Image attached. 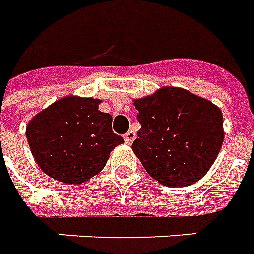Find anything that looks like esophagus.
I'll return each instance as SVG.
<instances>
[{"label":"esophagus","mask_w":254,"mask_h":254,"mask_svg":"<svg viewBox=\"0 0 254 254\" xmlns=\"http://www.w3.org/2000/svg\"><path fill=\"white\" fill-rule=\"evenodd\" d=\"M134 138H136V133L133 132V130H129L127 133H125V136H124V140L127 144H132L134 141Z\"/></svg>","instance_id":"obj_1"}]
</instances>
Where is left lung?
<instances>
[{
  "label": "left lung",
  "instance_id": "8db88e82",
  "mask_svg": "<svg viewBox=\"0 0 254 254\" xmlns=\"http://www.w3.org/2000/svg\"><path fill=\"white\" fill-rule=\"evenodd\" d=\"M137 132L132 149L146 172L161 185L198 182L217 159L223 142L221 110L187 90L164 87L134 101Z\"/></svg>",
  "mask_w": 254,
  "mask_h": 254
}]
</instances>
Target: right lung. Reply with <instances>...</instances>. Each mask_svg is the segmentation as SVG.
<instances>
[{
  "label": "right lung",
  "mask_w": 254,
  "mask_h": 254,
  "mask_svg": "<svg viewBox=\"0 0 254 254\" xmlns=\"http://www.w3.org/2000/svg\"><path fill=\"white\" fill-rule=\"evenodd\" d=\"M99 102L67 97L32 118L27 138L43 172L63 183L79 185L105 167L124 138L113 132V117L98 110Z\"/></svg>",
  "instance_id": "obj_1"
}]
</instances>
